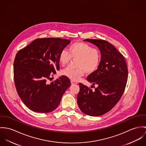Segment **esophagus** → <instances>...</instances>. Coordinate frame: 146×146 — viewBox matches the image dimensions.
<instances>
[{
  "mask_svg": "<svg viewBox=\"0 0 146 146\" xmlns=\"http://www.w3.org/2000/svg\"><path fill=\"white\" fill-rule=\"evenodd\" d=\"M71 83H72V84H77V82H76L75 81H71Z\"/></svg>",
  "mask_w": 146,
  "mask_h": 146,
  "instance_id": "esophagus-1",
  "label": "esophagus"
}]
</instances>
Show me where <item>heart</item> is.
<instances>
[{"instance_id":"obj_1","label":"heart","mask_w":146,"mask_h":146,"mask_svg":"<svg viewBox=\"0 0 146 146\" xmlns=\"http://www.w3.org/2000/svg\"><path fill=\"white\" fill-rule=\"evenodd\" d=\"M71 58H77V68H66L62 71V74L71 80L77 81L82 77L85 72L91 74L96 71L101 62V55L99 49L87 43L77 42L68 48V52L63 50L59 55V62L62 66L67 65Z\"/></svg>"}]
</instances>
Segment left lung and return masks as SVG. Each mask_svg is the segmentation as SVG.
Instances as JSON below:
<instances>
[{
    "label": "left lung",
    "mask_w": 146,
    "mask_h": 146,
    "mask_svg": "<svg viewBox=\"0 0 146 146\" xmlns=\"http://www.w3.org/2000/svg\"><path fill=\"white\" fill-rule=\"evenodd\" d=\"M100 49L101 59L98 68L87 80L95 85L94 90L80 83L77 103L81 111L99 116L110 111L122 96L128 80V68L123 55L107 41L86 39Z\"/></svg>",
    "instance_id": "1"
}]
</instances>
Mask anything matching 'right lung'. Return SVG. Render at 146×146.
I'll return each mask as SVG.
<instances>
[{
	"label": "right lung",
	"mask_w": 146,
	"mask_h": 146,
	"mask_svg": "<svg viewBox=\"0 0 146 146\" xmlns=\"http://www.w3.org/2000/svg\"><path fill=\"white\" fill-rule=\"evenodd\" d=\"M70 42L61 38H37L17 53L14 80L17 92L26 106L35 112L46 113L59 106L71 85L64 76L48 84L51 73L60 69L59 55Z\"/></svg>",
	"instance_id": "1"
}]
</instances>
